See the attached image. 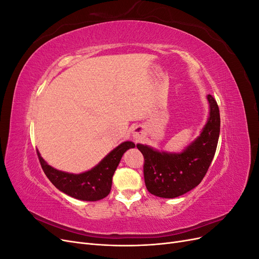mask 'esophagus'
Here are the masks:
<instances>
[{
    "mask_svg": "<svg viewBox=\"0 0 259 259\" xmlns=\"http://www.w3.org/2000/svg\"><path fill=\"white\" fill-rule=\"evenodd\" d=\"M133 137H134L135 139H139L140 137H142V131L136 130L134 133H133Z\"/></svg>",
    "mask_w": 259,
    "mask_h": 259,
    "instance_id": "1",
    "label": "esophagus"
}]
</instances>
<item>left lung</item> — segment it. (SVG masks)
I'll return each instance as SVG.
<instances>
[{
	"label": "left lung",
	"instance_id": "1",
	"mask_svg": "<svg viewBox=\"0 0 259 259\" xmlns=\"http://www.w3.org/2000/svg\"><path fill=\"white\" fill-rule=\"evenodd\" d=\"M209 112L200 135L182 152L160 151L137 144L145 158L144 176L148 191L165 199L177 198L197 187L210 165L216 152L221 115L216 100L207 95Z\"/></svg>",
	"mask_w": 259,
	"mask_h": 259
}]
</instances>
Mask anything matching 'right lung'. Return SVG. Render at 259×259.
<instances>
[{
	"instance_id": "1",
	"label": "right lung",
	"mask_w": 259,
	"mask_h": 259,
	"mask_svg": "<svg viewBox=\"0 0 259 259\" xmlns=\"http://www.w3.org/2000/svg\"><path fill=\"white\" fill-rule=\"evenodd\" d=\"M135 148L133 142H124L109 152L96 166L80 174H72L54 168L37 151L38 160L45 175L58 190L82 201H98L106 198L111 190L112 177L123 154Z\"/></svg>"
}]
</instances>
